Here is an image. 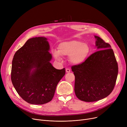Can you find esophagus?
Masks as SVG:
<instances>
[{
	"label": "esophagus",
	"instance_id": "esophagus-1",
	"mask_svg": "<svg viewBox=\"0 0 127 127\" xmlns=\"http://www.w3.org/2000/svg\"><path fill=\"white\" fill-rule=\"evenodd\" d=\"M66 72H70V70L69 68H66Z\"/></svg>",
	"mask_w": 127,
	"mask_h": 127
}]
</instances>
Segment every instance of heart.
I'll use <instances>...</instances> for the list:
<instances>
[{"instance_id": "1", "label": "heart", "mask_w": 127, "mask_h": 127, "mask_svg": "<svg viewBox=\"0 0 127 127\" xmlns=\"http://www.w3.org/2000/svg\"><path fill=\"white\" fill-rule=\"evenodd\" d=\"M90 51L87 44L72 40L60 44L58 51H53V56L58 60H61V55L69 57V61L72 64L79 65L83 63L87 58Z\"/></svg>"}]
</instances>
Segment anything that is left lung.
Returning <instances> with one entry per match:
<instances>
[{"instance_id": "obj_1", "label": "left lung", "mask_w": 127, "mask_h": 127, "mask_svg": "<svg viewBox=\"0 0 127 127\" xmlns=\"http://www.w3.org/2000/svg\"><path fill=\"white\" fill-rule=\"evenodd\" d=\"M98 51L82 64L74 65L75 92L77 98L85 102H94L109 96L115 85L118 64L111 45L98 36Z\"/></svg>"}]
</instances>
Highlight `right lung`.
Listing matches in <instances>:
<instances>
[{"instance_id": "right-lung-1", "label": "right lung", "mask_w": 127, "mask_h": 127, "mask_svg": "<svg viewBox=\"0 0 127 127\" xmlns=\"http://www.w3.org/2000/svg\"><path fill=\"white\" fill-rule=\"evenodd\" d=\"M47 38L29 39L15 53L12 60L11 81L22 99L32 104L50 101L57 86L65 74V68L57 69L50 62Z\"/></svg>"}]
</instances>
